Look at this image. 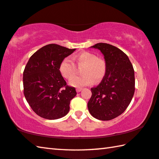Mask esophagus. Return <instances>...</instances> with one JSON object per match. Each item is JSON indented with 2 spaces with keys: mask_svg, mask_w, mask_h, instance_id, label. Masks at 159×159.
I'll list each match as a JSON object with an SVG mask.
<instances>
[{
  "mask_svg": "<svg viewBox=\"0 0 159 159\" xmlns=\"http://www.w3.org/2000/svg\"><path fill=\"white\" fill-rule=\"evenodd\" d=\"M81 90H82V88H77V89H76V92H77V93H80Z\"/></svg>",
  "mask_w": 159,
  "mask_h": 159,
  "instance_id": "1",
  "label": "esophagus"
}]
</instances>
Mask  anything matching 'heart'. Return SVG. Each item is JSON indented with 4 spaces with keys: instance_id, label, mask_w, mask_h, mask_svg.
Wrapping results in <instances>:
<instances>
[{
    "instance_id": "1",
    "label": "heart",
    "mask_w": 159,
    "mask_h": 159,
    "mask_svg": "<svg viewBox=\"0 0 159 159\" xmlns=\"http://www.w3.org/2000/svg\"><path fill=\"white\" fill-rule=\"evenodd\" d=\"M77 65L84 66L81 70L82 76H75L76 72V66L71 58L66 57L61 61L60 66V71L64 78L70 79L69 84L74 87L81 88L83 86L93 84L94 79L99 82L105 76L107 64L105 61L98 58L95 54L90 52H83L74 57Z\"/></svg>"
}]
</instances>
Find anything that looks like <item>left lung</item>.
<instances>
[{"label": "left lung", "mask_w": 159, "mask_h": 159, "mask_svg": "<svg viewBox=\"0 0 159 159\" xmlns=\"http://www.w3.org/2000/svg\"><path fill=\"white\" fill-rule=\"evenodd\" d=\"M103 54L107 64L101 83L91 88L88 108L94 118L109 120L127 109L134 93V72L126 54L114 45L99 43L92 46Z\"/></svg>", "instance_id": "1"}]
</instances>
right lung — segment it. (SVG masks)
Segmentation results:
<instances>
[{
    "label": "right lung",
    "mask_w": 159,
    "mask_h": 159,
    "mask_svg": "<svg viewBox=\"0 0 159 159\" xmlns=\"http://www.w3.org/2000/svg\"><path fill=\"white\" fill-rule=\"evenodd\" d=\"M75 50L49 44L29 58L23 72L24 94L32 110L39 116L55 120L69 111L70 101L77 93L75 88L66 85L60 66Z\"/></svg>",
    "instance_id": "1"
}]
</instances>
